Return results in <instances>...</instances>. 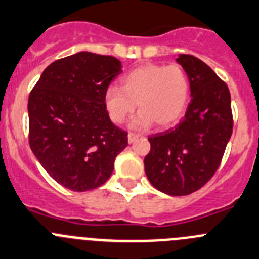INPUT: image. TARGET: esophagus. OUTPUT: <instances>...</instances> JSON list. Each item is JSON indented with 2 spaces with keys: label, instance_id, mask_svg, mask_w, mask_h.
Segmentation results:
<instances>
[{
  "label": "esophagus",
  "instance_id": "esophagus-1",
  "mask_svg": "<svg viewBox=\"0 0 259 259\" xmlns=\"http://www.w3.org/2000/svg\"><path fill=\"white\" fill-rule=\"evenodd\" d=\"M139 137H141L139 134H135V133H129V134H127V141H129V143H133V142L137 141Z\"/></svg>",
  "mask_w": 259,
  "mask_h": 259
}]
</instances>
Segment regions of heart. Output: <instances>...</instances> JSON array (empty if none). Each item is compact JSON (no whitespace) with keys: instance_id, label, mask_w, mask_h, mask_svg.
I'll list each match as a JSON object with an SVG mask.
<instances>
[{"instance_id":"b5f03b06","label":"heart","mask_w":259,"mask_h":259,"mask_svg":"<svg viewBox=\"0 0 259 259\" xmlns=\"http://www.w3.org/2000/svg\"><path fill=\"white\" fill-rule=\"evenodd\" d=\"M190 89V78L178 64H144L122 78V88L108 86L104 104L116 124L124 122L138 104L141 112L132 121L133 127L146 129L153 122L166 127L183 115Z\"/></svg>"}]
</instances>
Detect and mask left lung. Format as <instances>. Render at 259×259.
I'll return each mask as SVG.
<instances>
[{
  "instance_id": "1",
  "label": "left lung",
  "mask_w": 259,
  "mask_h": 259,
  "mask_svg": "<svg viewBox=\"0 0 259 259\" xmlns=\"http://www.w3.org/2000/svg\"><path fill=\"white\" fill-rule=\"evenodd\" d=\"M177 62L190 78L191 102L174 129L148 137L151 150L144 157V170L158 191L185 196L200 190L215 174L234 120L225 81L193 55L181 54Z\"/></svg>"
}]
</instances>
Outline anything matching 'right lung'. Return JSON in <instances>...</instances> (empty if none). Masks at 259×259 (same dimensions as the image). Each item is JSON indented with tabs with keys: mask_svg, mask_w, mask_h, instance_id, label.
<instances>
[{
	"mask_svg": "<svg viewBox=\"0 0 259 259\" xmlns=\"http://www.w3.org/2000/svg\"><path fill=\"white\" fill-rule=\"evenodd\" d=\"M115 57L88 51L53 62L28 98L29 146L49 176L83 192L111 177L127 133L113 124L104 104L121 73Z\"/></svg>",
	"mask_w": 259,
	"mask_h": 259,
	"instance_id": "obj_1",
	"label": "right lung"
}]
</instances>
